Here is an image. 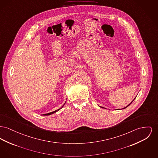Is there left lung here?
Listing matches in <instances>:
<instances>
[{
    "label": "left lung",
    "instance_id": "1",
    "mask_svg": "<svg viewBox=\"0 0 158 158\" xmlns=\"http://www.w3.org/2000/svg\"><path fill=\"white\" fill-rule=\"evenodd\" d=\"M135 98H134V100H133V101H134V100H135ZM133 101H132V102H133ZM132 102H131V103H130V104H128V106H127V107H124V108H123V109H125V108H127V107H128V106H130V104H131V103H132ZM100 107H101V106H100ZM102 108H104V107H102ZM104 109H105V108H104Z\"/></svg>",
    "mask_w": 158,
    "mask_h": 158
}]
</instances>
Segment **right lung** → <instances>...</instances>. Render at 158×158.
Returning a JSON list of instances; mask_svg holds the SVG:
<instances>
[{"label":"right lung","instance_id":"1","mask_svg":"<svg viewBox=\"0 0 158 158\" xmlns=\"http://www.w3.org/2000/svg\"><path fill=\"white\" fill-rule=\"evenodd\" d=\"M65 104V103H64V105H63V106H62V107H61V108H60V109H58V110H55V111H52V112H51V113H47V114H43V115H45H45H46V116H48V115H50V114H53V113H56V111H58V110H60V109H61V108H62V107H63V106H64V104Z\"/></svg>","mask_w":158,"mask_h":158}]
</instances>
